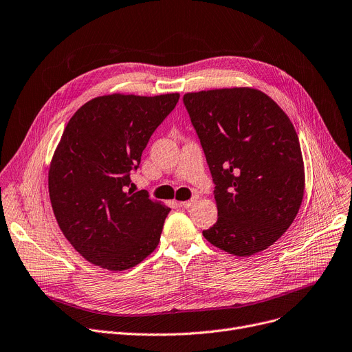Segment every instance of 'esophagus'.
Wrapping results in <instances>:
<instances>
[{"label": "esophagus", "mask_w": 352, "mask_h": 352, "mask_svg": "<svg viewBox=\"0 0 352 352\" xmlns=\"http://www.w3.org/2000/svg\"><path fill=\"white\" fill-rule=\"evenodd\" d=\"M198 201V197H192L190 201H184V202H181V207L182 208H191L194 204H195V202Z\"/></svg>", "instance_id": "1"}]
</instances>
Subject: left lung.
I'll list each match as a JSON object with an SVG mask.
<instances>
[{
  "label": "left lung",
  "mask_w": 352,
  "mask_h": 352,
  "mask_svg": "<svg viewBox=\"0 0 352 352\" xmlns=\"http://www.w3.org/2000/svg\"><path fill=\"white\" fill-rule=\"evenodd\" d=\"M182 100L215 184L218 219L202 235L238 256L267 250L289 228L304 197L292 122L254 88L188 92Z\"/></svg>",
  "instance_id": "left-lung-1"
}]
</instances>
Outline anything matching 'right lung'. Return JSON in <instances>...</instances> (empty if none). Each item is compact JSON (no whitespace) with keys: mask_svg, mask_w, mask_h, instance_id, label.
I'll return each mask as SVG.
<instances>
[{"mask_svg":"<svg viewBox=\"0 0 352 352\" xmlns=\"http://www.w3.org/2000/svg\"><path fill=\"white\" fill-rule=\"evenodd\" d=\"M178 100V92L102 96L68 121L50 165L48 191L64 236L87 261L124 271L157 248L171 210L128 187L144 148Z\"/></svg>","mask_w":352,"mask_h":352,"instance_id":"right-lung-1","label":"right lung"}]
</instances>
